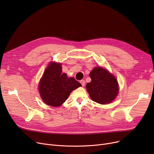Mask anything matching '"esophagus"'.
Here are the masks:
<instances>
[{
  "instance_id": "1",
  "label": "esophagus",
  "mask_w": 154,
  "mask_h": 154,
  "mask_svg": "<svg viewBox=\"0 0 154 154\" xmlns=\"http://www.w3.org/2000/svg\"><path fill=\"white\" fill-rule=\"evenodd\" d=\"M80 84H82V86H84L85 85V80H80Z\"/></svg>"
}]
</instances>
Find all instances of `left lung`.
Here are the masks:
<instances>
[{
	"label": "left lung",
	"instance_id": "8db88e82",
	"mask_svg": "<svg viewBox=\"0 0 154 154\" xmlns=\"http://www.w3.org/2000/svg\"><path fill=\"white\" fill-rule=\"evenodd\" d=\"M89 75L92 80L87 84L86 88L92 100L106 104L116 99L119 92V85L114 75L100 67H95Z\"/></svg>",
	"mask_w": 154,
	"mask_h": 154
}]
</instances>
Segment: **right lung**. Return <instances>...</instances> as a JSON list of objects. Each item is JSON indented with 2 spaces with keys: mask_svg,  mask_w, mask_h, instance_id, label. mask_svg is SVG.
Segmentation results:
<instances>
[{
  "mask_svg": "<svg viewBox=\"0 0 154 154\" xmlns=\"http://www.w3.org/2000/svg\"><path fill=\"white\" fill-rule=\"evenodd\" d=\"M82 85L73 77L62 73L60 63H51L40 80L38 90L43 101L48 106L59 107L70 94Z\"/></svg>",
  "mask_w": 154,
  "mask_h": 154,
  "instance_id": "obj_1",
  "label": "right lung"
}]
</instances>
